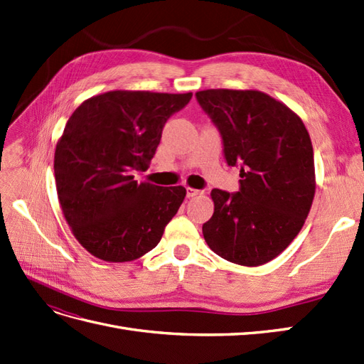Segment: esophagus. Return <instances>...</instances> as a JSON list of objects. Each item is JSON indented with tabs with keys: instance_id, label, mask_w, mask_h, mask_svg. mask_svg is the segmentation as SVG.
Segmentation results:
<instances>
[{
	"instance_id": "esophagus-1",
	"label": "esophagus",
	"mask_w": 364,
	"mask_h": 364,
	"mask_svg": "<svg viewBox=\"0 0 364 364\" xmlns=\"http://www.w3.org/2000/svg\"><path fill=\"white\" fill-rule=\"evenodd\" d=\"M200 194H203L202 190H196V188H193V186H186V197H196Z\"/></svg>"
}]
</instances>
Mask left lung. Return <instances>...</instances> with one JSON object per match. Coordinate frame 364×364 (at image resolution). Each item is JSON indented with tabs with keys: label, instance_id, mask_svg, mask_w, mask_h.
Returning <instances> with one entry per match:
<instances>
[{
	"label": "left lung",
	"instance_id": "left-lung-1",
	"mask_svg": "<svg viewBox=\"0 0 364 364\" xmlns=\"http://www.w3.org/2000/svg\"><path fill=\"white\" fill-rule=\"evenodd\" d=\"M196 97L220 130L226 162L241 167L238 193L211 191L205 241L226 261L261 266L289 247L311 209L310 135L299 115L261 91L206 90Z\"/></svg>",
	"mask_w": 364,
	"mask_h": 364
}]
</instances>
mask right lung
<instances>
[{
	"instance_id": "add662e5",
	"label": "right lung",
	"mask_w": 364,
	"mask_h": 364,
	"mask_svg": "<svg viewBox=\"0 0 364 364\" xmlns=\"http://www.w3.org/2000/svg\"><path fill=\"white\" fill-rule=\"evenodd\" d=\"M193 94L109 91L70 117L54 151L59 203L75 240L98 259L134 261L156 247L186 190L135 181L167 119Z\"/></svg>"
}]
</instances>
